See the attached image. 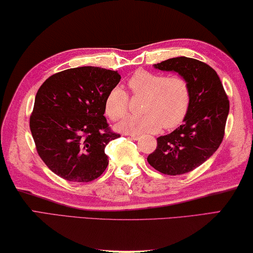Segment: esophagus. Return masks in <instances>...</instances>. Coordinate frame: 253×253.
<instances>
[{"label": "esophagus", "instance_id": "obj_1", "mask_svg": "<svg viewBox=\"0 0 253 253\" xmlns=\"http://www.w3.org/2000/svg\"><path fill=\"white\" fill-rule=\"evenodd\" d=\"M126 134H127V133H126ZM127 135H129L130 138L133 139V140H138V139L140 138V135H139V134H135V133H129Z\"/></svg>", "mask_w": 253, "mask_h": 253}]
</instances>
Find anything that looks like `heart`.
<instances>
[{
	"mask_svg": "<svg viewBox=\"0 0 253 253\" xmlns=\"http://www.w3.org/2000/svg\"><path fill=\"white\" fill-rule=\"evenodd\" d=\"M134 97L144 98L142 117H130L120 124L129 133H149L173 129L184 122L189 111L192 93L188 81L180 75L165 76L149 70H136L127 80ZM129 112V95L122 88L111 89L105 98V113L112 121H120Z\"/></svg>",
	"mask_w": 253,
	"mask_h": 253,
	"instance_id": "b5f03b06",
	"label": "heart"
}]
</instances>
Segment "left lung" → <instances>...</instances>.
I'll return each instance as SVG.
<instances>
[{
  "instance_id": "8db88e82",
  "label": "left lung",
  "mask_w": 253,
  "mask_h": 253,
  "mask_svg": "<svg viewBox=\"0 0 253 253\" xmlns=\"http://www.w3.org/2000/svg\"><path fill=\"white\" fill-rule=\"evenodd\" d=\"M156 68L176 72L188 81L192 93L184 123L157 139L148 163L165 175H183L205 163L224 138L230 102L216 72L208 64L187 57L161 61Z\"/></svg>"
}]
</instances>
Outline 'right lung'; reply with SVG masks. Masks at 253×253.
<instances>
[{
	"mask_svg": "<svg viewBox=\"0 0 253 253\" xmlns=\"http://www.w3.org/2000/svg\"><path fill=\"white\" fill-rule=\"evenodd\" d=\"M120 80L114 70L86 66L53 74L37 92L30 115L37 152L65 180L88 183L109 165L105 147L120 134L106 122L105 98Z\"/></svg>",
	"mask_w": 253,
	"mask_h": 253,
	"instance_id": "add662e5",
	"label": "right lung"
}]
</instances>
